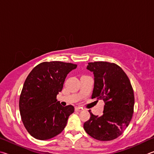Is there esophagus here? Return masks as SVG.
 <instances>
[{
	"label": "esophagus",
	"instance_id": "1",
	"mask_svg": "<svg viewBox=\"0 0 154 154\" xmlns=\"http://www.w3.org/2000/svg\"><path fill=\"white\" fill-rule=\"evenodd\" d=\"M75 111H77V112H81L82 110V109L81 108V107H76L75 108Z\"/></svg>",
	"mask_w": 154,
	"mask_h": 154
}]
</instances>
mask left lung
Masks as SVG:
<instances>
[{
    "instance_id": "8db88e82",
    "label": "left lung",
    "mask_w": 154,
    "mask_h": 154,
    "mask_svg": "<svg viewBox=\"0 0 154 154\" xmlns=\"http://www.w3.org/2000/svg\"><path fill=\"white\" fill-rule=\"evenodd\" d=\"M87 68L93 72L95 83L92 99L105 102L103 114L93 115L84 124V129L93 138L111 141L120 136L133 117L134 96L127 75L114 63L95 61Z\"/></svg>"
}]
</instances>
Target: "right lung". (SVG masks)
Masks as SVG:
<instances>
[{"mask_svg":"<svg viewBox=\"0 0 154 154\" xmlns=\"http://www.w3.org/2000/svg\"><path fill=\"white\" fill-rule=\"evenodd\" d=\"M76 64L45 61L29 72L21 90L19 107L27 131L38 140H47L61 133L74 106H62L57 95L63 88L67 74Z\"/></svg>","mask_w":154,"mask_h":154,"instance_id":"right-lung-1","label":"right lung"}]
</instances>
